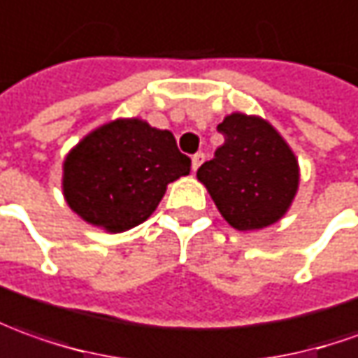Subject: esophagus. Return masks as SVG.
<instances>
[{
    "label": "esophagus",
    "mask_w": 358,
    "mask_h": 358,
    "mask_svg": "<svg viewBox=\"0 0 358 358\" xmlns=\"http://www.w3.org/2000/svg\"><path fill=\"white\" fill-rule=\"evenodd\" d=\"M203 160H206V155H203V152H196V155L192 157V169H194V172L201 166Z\"/></svg>",
    "instance_id": "esophagus-1"
}]
</instances>
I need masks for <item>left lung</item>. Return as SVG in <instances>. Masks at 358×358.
Listing matches in <instances>:
<instances>
[{
	"mask_svg": "<svg viewBox=\"0 0 358 358\" xmlns=\"http://www.w3.org/2000/svg\"><path fill=\"white\" fill-rule=\"evenodd\" d=\"M225 137L198 178L235 229H262L290 208L298 189V160L264 119L233 113L217 125Z\"/></svg>",
	"mask_w": 358,
	"mask_h": 358,
	"instance_id": "left-lung-1",
	"label": "left lung"
}]
</instances>
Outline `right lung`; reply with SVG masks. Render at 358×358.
Masks as SVG:
<instances>
[{
	"mask_svg": "<svg viewBox=\"0 0 358 358\" xmlns=\"http://www.w3.org/2000/svg\"><path fill=\"white\" fill-rule=\"evenodd\" d=\"M170 131L117 119L90 133L64 160V196L82 220L111 233L148 220L166 186L189 174Z\"/></svg>",
	"mask_w": 358,
	"mask_h": 358,
	"instance_id": "right-lung-1",
	"label": "right lung"
}]
</instances>
